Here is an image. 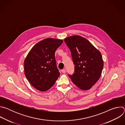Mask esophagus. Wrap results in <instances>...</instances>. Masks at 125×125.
<instances>
[{"label": "esophagus", "instance_id": "obj_1", "mask_svg": "<svg viewBox=\"0 0 125 125\" xmlns=\"http://www.w3.org/2000/svg\"><path fill=\"white\" fill-rule=\"evenodd\" d=\"M61 72L63 73H66V70L65 69H63L61 70Z\"/></svg>", "mask_w": 125, "mask_h": 125}]
</instances>
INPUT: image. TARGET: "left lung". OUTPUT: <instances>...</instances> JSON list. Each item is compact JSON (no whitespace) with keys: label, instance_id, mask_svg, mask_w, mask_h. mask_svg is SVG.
<instances>
[{"label":"left lung","instance_id":"8db88e82","mask_svg":"<svg viewBox=\"0 0 125 125\" xmlns=\"http://www.w3.org/2000/svg\"><path fill=\"white\" fill-rule=\"evenodd\" d=\"M70 49L75 65V71L68 75L73 83L82 90L86 91L99 79L103 68L100 52L85 38L73 35L64 39Z\"/></svg>","mask_w":125,"mask_h":125}]
</instances>
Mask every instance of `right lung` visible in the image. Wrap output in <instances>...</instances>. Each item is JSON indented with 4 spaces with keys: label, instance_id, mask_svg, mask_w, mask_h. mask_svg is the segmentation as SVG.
<instances>
[{
    "label": "right lung",
    "instance_id": "add662e5",
    "mask_svg": "<svg viewBox=\"0 0 125 125\" xmlns=\"http://www.w3.org/2000/svg\"><path fill=\"white\" fill-rule=\"evenodd\" d=\"M63 40L47 38L35 44L24 61L25 75L30 83L41 92L51 88L60 76L55 53Z\"/></svg>",
    "mask_w": 125,
    "mask_h": 125
}]
</instances>
